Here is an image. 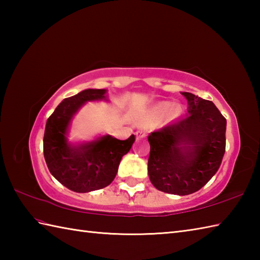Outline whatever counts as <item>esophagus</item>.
Returning <instances> with one entry per match:
<instances>
[{"label": "esophagus", "instance_id": "obj_1", "mask_svg": "<svg viewBox=\"0 0 260 260\" xmlns=\"http://www.w3.org/2000/svg\"><path fill=\"white\" fill-rule=\"evenodd\" d=\"M135 135H136L137 139H143V137L146 136V133H145L144 131H137L136 133H135Z\"/></svg>", "mask_w": 260, "mask_h": 260}]
</instances>
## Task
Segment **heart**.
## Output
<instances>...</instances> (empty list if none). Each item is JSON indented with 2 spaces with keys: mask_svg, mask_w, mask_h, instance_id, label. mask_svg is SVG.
I'll use <instances>...</instances> for the list:
<instances>
[{
  "mask_svg": "<svg viewBox=\"0 0 260 260\" xmlns=\"http://www.w3.org/2000/svg\"><path fill=\"white\" fill-rule=\"evenodd\" d=\"M170 106H171L170 103H159L158 105H156L155 108H154V113L156 115H162L165 112H168ZM180 113H181V108L179 106H174L170 109L171 117H176V116H179Z\"/></svg>",
  "mask_w": 260,
  "mask_h": 260,
  "instance_id": "heart-1",
  "label": "heart"
}]
</instances>
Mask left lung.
<instances>
[{"instance_id":"obj_1","label":"left lung","mask_w":260,"mask_h":260,"mask_svg":"<svg viewBox=\"0 0 260 260\" xmlns=\"http://www.w3.org/2000/svg\"><path fill=\"white\" fill-rule=\"evenodd\" d=\"M182 95L189 114L148 135L147 170L157 190L187 196L206 185L220 168L227 120L212 102L191 92Z\"/></svg>"}]
</instances>
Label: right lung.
I'll return each instance as SVG.
<instances>
[{"label":"right lung","mask_w":260,"mask_h":260,"mask_svg":"<svg viewBox=\"0 0 260 260\" xmlns=\"http://www.w3.org/2000/svg\"><path fill=\"white\" fill-rule=\"evenodd\" d=\"M106 89H86L66 98L48 118L43 136V155L50 173L69 190L86 193L109 185L117 174L121 157L135 142L110 135L73 144L67 137L74 115L86 102L106 99Z\"/></svg>","instance_id":"add662e5"}]
</instances>
